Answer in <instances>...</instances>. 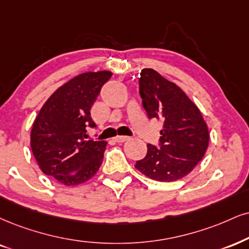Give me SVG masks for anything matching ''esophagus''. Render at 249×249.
<instances>
[{"mask_svg": "<svg viewBox=\"0 0 249 249\" xmlns=\"http://www.w3.org/2000/svg\"><path fill=\"white\" fill-rule=\"evenodd\" d=\"M128 140H129V137H128V136H116V137H114V141L116 143H124Z\"/></svg>", "mask_w": 249, "mask_h": 249, "instance_id": "esophagus-1", "label": "esophagus"}]
</instances>
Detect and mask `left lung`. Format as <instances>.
Wrapping results in <instances>:
<instances>
[{
    "label": "left lung",
    "mask_w": 249,
    "mask_h": 249,
    "mask_svg": "<svg viewBox=\"0 0 249 249\" xmlns=\"http://www.w3.org/2000/svg\"><path fill=\"white\" fill-rule=\"evenodd\" d=\"M140 94L149 119L162 121L159 146L148 144V153L135 167L156 181L182 179L202 160L209 130L197 106L177 84L156 70L141 71Z\"/></svg>",
    "instance_id": "left-lung-1"
}]
</instances>
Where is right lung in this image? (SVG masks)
<instances>
[{
  "instance_id": "right-lung-1",
  "label": "right lung",
  "mask_w": 249,
  "mask_h": 249,
  "mask_svg": "<svg viewBox=\"0 0 249 249\" xmlns=\"http://www.w3.org/2000/svg\"><path fill=\"white\" fill-rule=\"evenodd\" d=\"M110 71L84 72L48 98L33 122L31 149L40 170L64 186L87 182L99 170L105 141H85L94 128L90 109Z\"/></svg>"
}]
</instances>
